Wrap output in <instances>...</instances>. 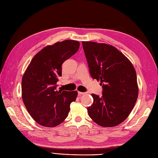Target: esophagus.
I'll use <instances>...</instances> for the list:
<instances>
[{
	"label": "esophagus",
	"instance_id": "1",
	"mask_svg": "<svg viewBox=\"0 0 158 158\" xmlns=\"http://www.w3.org/2000/svg\"><path fill=\"white\" fill-rule=\"evenodd\" d=\"M78 95H84V94H85V92H78Z\"/></svg>",
	"mask_w": 158,
	"mask_h": 158
}]
</instances>
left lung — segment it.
Listing matches in <instances>:
<instances>
[{
    "label": "left lung",
    "instance_id": "8db88e82",
    "mask_svg": "<svg viewBox=\"0 0 158 158\" xmlns=\"http://www.w3.org/2000/svg\"><path fill=\"white\" fill-rule=\"evenodd\" d=\"M89 73L100 80L102 96L92 94L94 102L88 107L89 117L104 127L118 125L128 117L138 98L136 73L127 57L106 44L82 41Z\"/></svg>",
    "mask_w": 158,
    "mask_h": 158
}]
</instances>
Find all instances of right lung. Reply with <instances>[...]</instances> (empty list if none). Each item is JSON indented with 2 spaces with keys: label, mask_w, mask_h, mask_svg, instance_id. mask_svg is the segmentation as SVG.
Here are the masks:
<instances>
[{
  "label": "right lung",
  "mask_w": 158,
  "mask_h": 158,
  "mask_svg": "<svg viewBox=\"0 0 158 158\" xmlns=\"http://www.w3.org/2000/svg\"><path fill=\"white\" fill-rule=\"evenodd\" d=\"M80 43L64 40L48 45L34 56L22 80L23 103L31 117L40 125L54 127L67 117L76 91H57L62 76L61 65L78 51Z\"/></svg>",
  "instance_id": "right-lung-1"
}]
</instances>
